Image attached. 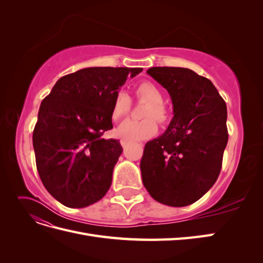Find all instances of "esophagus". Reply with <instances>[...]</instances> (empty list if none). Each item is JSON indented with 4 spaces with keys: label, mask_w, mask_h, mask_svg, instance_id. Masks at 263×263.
<instances>
[{
    "label": "esophagus",
    "mask_w": 263,
    "mask_h": 263,
    "mask_svg": "<svg viewBox=\"0 0 263 263\" xmlns=\"http://www.w3.org/2000/svg\"><path fill=\"white\" fill-rule=\"evenodd\" d=\"M128 144H129L128 140H126V139H122V140H121V145H122L124 148H125L127 145H128Z\"/></svg>",
    "instance_id": "1"
}]
</instances>
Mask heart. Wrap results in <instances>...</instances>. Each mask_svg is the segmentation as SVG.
<instances>
[{"label":"heart","instance_id":"1","mask_svg":"<svg viewBox=\"0 0 263 263\" xmlns=\"http://www.w3.org/2000/svg\"><path fill=\"white\" fill-rule=\"evenodd\" d=\"M135 97L139 101L147 102V105L142 110V121H125L119 125L116 134L119 137L127 140H145L154 137L158 132V123L165 124L169 119L168 108L163 104V94L154 83L149 81H142L138 83L134 89ZM132 106V101L128 94L119 91L116 93L112 109H110V117L114 122L121 121L122 118L129 113Z\"/></svg>","mask_w":263,"mask_h":263}]
</instances>
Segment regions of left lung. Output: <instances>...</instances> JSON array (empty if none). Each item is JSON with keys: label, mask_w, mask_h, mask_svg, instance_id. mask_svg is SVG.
Here are the masks:
<instances>
[{"label": "left lung", "mask_w": 263, "mask_h": 263, "mask_svg": "<svg viewBox=\"0 0 263 263\" xmlns=\"http://www.w3.org/2000/svg\"><path fill=\"white\" fill-rule=\"evenodd\" d=\"M147 73L169 92L174 116L145 146L142 183L157 202L182 208L200 200L219 176L228 141L226 103L209 79L190 69L154 67Z\"/></svg>", "instance_id": "left-lung-1"}]
</instances>
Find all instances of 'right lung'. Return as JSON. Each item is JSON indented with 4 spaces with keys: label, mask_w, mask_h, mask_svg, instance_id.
Here are the masks:
<instances>
[{
    "label": "right lung",
    "mask_w": 263,
    "mask_h": 263,
    "mask_svg": "<svg viewBox=\"0 0 263 263\" xmlns=\"http://www.w3.org/2000/svg\"><path fill=\"white\" fill-rule=\"evenodd\" d=\"M142 68H85L60 78L43 100L33 133L36 166L46 190L71 209L100 201L123 148L102 135L113 128L116 93Z\"/></svg>",
    "instance_id": "1"
}]
</instances>
